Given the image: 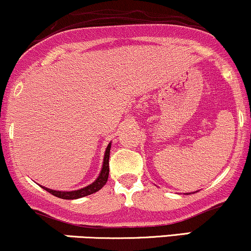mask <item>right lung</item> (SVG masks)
Here are the masks:
<instances>
[{"instance_id":"right-lung-1","label":"right lung","mask_w":251,"mask_h":251,"mask_svg":"<svg viewBox=\"0 0 251 251\" xmlns=\"http://www.w3.org/2000/svg\"><path fill=\"white\" fill-rule=\"evenodd\" d=\"M110 147H111V143H109L107 149H105V154H104V158H103V166H102L101 173H100L99 177H97L91 184L82 188V189L73 190V191H57V190L48 189V188L42 187V185H41V187H42L44 190H47L48 193L51 194V195H54L56 197H60V199H63V200H76V199H79V197H84V196L91 195V194L96 193V191H99L100 189H101L103 185L107 183V181H108L109 154H110Z\"/></svg>"}]
</instances>
